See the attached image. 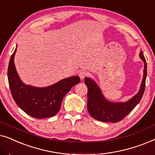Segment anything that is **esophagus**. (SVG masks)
Listing matches in <instances>:
<instances>
[{"label":"esophagus","mask_w":155,"mask_h":155,"mask_svg":"<svg viewBox=\"0 0 155 155\" xmlns=\"http://www.w3.org/2000/svg\"><path fill=\"white\" fill-rule=\"evenodd\" d=\"M87 75H88V72H87L85 71H81L79 72V73H78V75H79L80 79L82 80L84 79V78H85Z\"/></svg>","instance_id":"esophagus-1"}]
</instances>
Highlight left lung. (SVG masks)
<instances>
[{
  "label": "left lung",
  "mask_w": 155,
  "mask_h": 155,
  "mask_svg": "<svg viewBox=\"0 0 155 155\" xmlns=\"http://www.w3.org/2000/svg\"><path fill=\"white\" fill-rule=\"evenodd\" d=\"M140 58L144 63L143 78L138 92L126 101L114 102L104 96L101 90L94 80L84 78V83L87 87V111L93 118L101 122L116 123L120 121L133 111L141 100L145 92L147 78V63L142 51Z\"/></svg>",
  "instance_id": "1"
}]
</instances>
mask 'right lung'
<instances>
[{"mask_svg":"<svg viewBox=\"0 0 155 155\" xmlns=\"http://www.w3.org/2000/svg\"><path fill=\"white\" fill-rule=\"evenodd\" d=\"M17 47L10 57L8 78L12 96L17 105L28 115L37 118L52 117L61 109L63 97L80 82L78 75L61 80L44 87H37L23 82L17 73L14 58Z\"/></svg>","mask_w":155,"mask_h":155,"instance_id":"1","label":"right lung"}]
</instances>
